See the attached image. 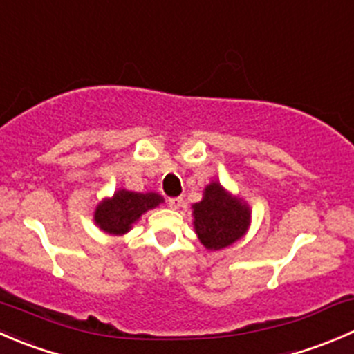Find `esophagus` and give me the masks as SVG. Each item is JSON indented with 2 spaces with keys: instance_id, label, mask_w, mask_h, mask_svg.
<instances>
[{
  "instance_id": "obj_1",
  "label": "esophagus",
  "mask_w": 354,
  "mask_h": 354,
  "mask_svg": "<svg viewBox=\"0 0 354 354\" xmlns=\"http://www.w3.org/2000/svg\"><path fill=\"white\" fill-rule=\"evenodd\" d=\"M167 204H169L171 209H180L181 204H183V198L173 197V198H169V201H167Z\"/></svg>"
}]
</instances>
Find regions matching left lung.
I'll return each instance as SVG.
<instances>
[{
    "label": "left lung",
    "instance_id": "8db88e82",
    "mask_svg": "<svg viewBox=\"0 0 354 354\" xmlns=\"http://www.w3.org/2000/svg\"><path fill=\"white\" fill-rule=\"evenodd\" d=\"M192 209L195 233L205 249H225L249 228V205L239 197H232L218 181L205 187L202 201L192 205Z\"/></svg>",
    "mask_w": 354,
    "mask_h": 354
}]
</instances>
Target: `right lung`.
<instances>
[{
    "instance_id": "1",
    "label": "right lung",
    "mask_w": 354,
    "mask_h": 354,
    "mask_svg": "<svg viewBox=\"0 0 354 354\" xmlns=\"http://www.w3.org/2000/svg\"><path fill=\"white\" fill-rule=\"evenodd\" d=\"M164 202L159 194H136L129 190H118L112 198H105L95 209V223L111 235H124L131 230L143 212L157 207Z\"/></svg>"
}]
</instances>
